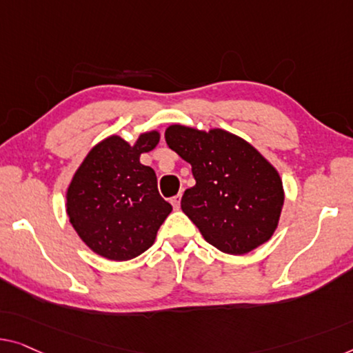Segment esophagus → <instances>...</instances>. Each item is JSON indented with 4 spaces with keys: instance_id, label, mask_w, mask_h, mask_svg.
Masks as SVG:
<instances>
[{
    "instance_id": "1",
    "label": "esophagus",
    "mask_w": 353,
    "mask_h": 353,
    "mask_svg": "<svg viewBox=\"0 0 353 353\" xmlns=\"http://www.w3.org/2000/svg\"><path fill=\"white\" fill-rule=\"evenodd\" d=\"M171 204H172V208H174V209L181 208V194H176V196H172Z\"/></svg>"
}]
</instances>
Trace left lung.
Here are the masks:
<instances>
[{
    "instance_id": "8db88e82",
    "label": "left lung",
    "mask_w": 353,
    "mask_h": 353,
    "mask_svg": "<svg viewBox=\"0 0 353 353\" xmlns=\"http://www.w3.org/2000/svg\"><path fill=\"white\" fill-rule=\"evenodd\" d=\"M165 139L192 165L196 183L181 208L209 244L244 255L271 239L285 194L277 170L254 145L230 131L183 125L168 126Z\"/></svg>"
}]
</instances>
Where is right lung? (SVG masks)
<instances>
[{
  "label": "right lung",
  "instance_id": "1",
  "mask_svg": "<svg viewBox=\"0 0 353 353\" xmlns=\"http://www.w3.org/2000/svg\"><path fill=\"white\" fill-rule=\"evenodd\" d=\"M160 141L157 130L131 145L117 134L88 152L66 192L72 228L94 254L126 261L155 243L172 206L160 196L157 176L139 161Z\"/></svg>",
  "mask_w": 353,
  "mask_h": 353
}]
</instances>
